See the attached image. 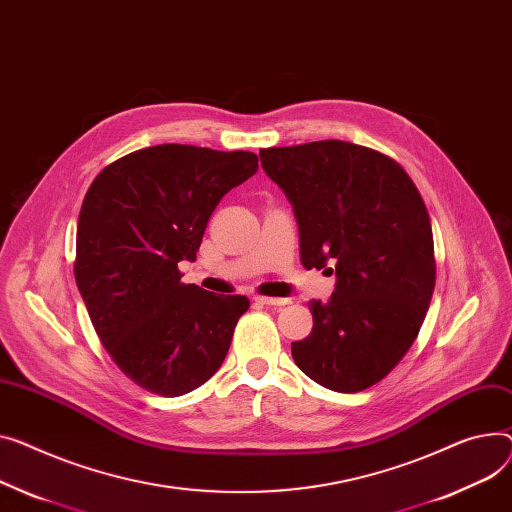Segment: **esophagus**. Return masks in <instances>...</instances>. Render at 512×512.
Masks as SVG:
<instances>
[{
    "label": "esophagus",
    "mask_w": 512,
    "mask_h": 512,
    "mask_svg": "<svg viewBox=\"0 0 512 512\" xmlns=\"http://www.w3.org/2000/svg\"><path fill=\"white\" fill-rule=\"evenodd\" d=\"M255 302L263 304V306H286V304H290L288 298H274V296H255Z\"/></svg>",
    "instance_id": "1"
}]
</instances>
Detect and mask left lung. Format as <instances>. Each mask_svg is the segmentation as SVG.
Returning <instances> with one entry per match:
<instances>
[{"instance_id":"left-lung-1","label":"left lung","mask_w":512,"mask_h":512,"mask_svg":"<svg viewBox=\"0 0 512 512\" xmlns=\"http://www.w3.org/2000/svg\"><path fill=\"white\" fill-rule=\"evenodd\" d=\"M259 158L292 203L302 265L337 278L327 302H309L313 331L292 344V358L331 391L368 389L412 348L430 306L436 263L424 201L395 160L356 144L267 148Z\"/></svg>"}]
</instances>
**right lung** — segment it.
I'll return each instance as SVG.
<instances>
[{
	"mask_svg": "<svg viewBox=\"0 0 512 512\" xmlns=\"http://www.w3.org/2000/svg\"><path fill=\"white\" fill-rule=\"evenodd\" d=\"M253 152L162 144L131 152L92 181L78 218L76 284L123 374L164 397L185 395L222 366L241 294L181 282L220 199L257 173Z\"/></svg>",
	"mask_w": 512,
	"mask_h": 512,
	"instance_id": "add662e5",
	"label": "right lung"
}]
</instances>
